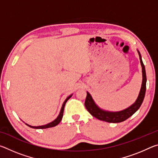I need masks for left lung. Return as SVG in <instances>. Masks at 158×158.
<instances>
[{
	"mask_svg": "<svg viewBox=\"0 0 158 158\" xmlns=\"http://www.w3.org/2000/svg\"><path fill=\"white\" fill-rule=\"evenodd\" d=\"M139 55V59L141 67H142V76H143V80H142V84H141V88L139 94L138 98L137 100L133 105H131L130 107L124 109L123 111H105L99 108V106L95 103L94 100H93L91 95H90L89 92H87L86 98L85 100V108L88 110V111L93 116L95 117L100 121L108 122V123H121L127 120L128 118H130L131 116L137 111L142 104L144 96H145L146 93V70H145V66H144L143 61L141 60V54L139 51L137 50Z\"/></svg>",
	"mask_w": 158,
	"mask_h": 158,
	"instance_id": "obj_1",
	"label": "left lung"
}]
</instances>
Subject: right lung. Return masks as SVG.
<instances>
[{
	"mask_svg": "<svg viewBox=\"0 0 158 158\" xmlns=\"http://www.w3.org/2000/svg\"><path fill=\"white\" fill-rule=\"evenodd\" d=\"M72 95H70L68 96V97L66 98V100H65V102H64L63 104L62 107H61L59 115H58V116L54 120V121H53L52 122H51V123H48L47 125H41V126H31V125H29L28 124H26H26L28 126L30 127L35 128V129H46V128H49V127H52L56 126V125L61 121V120H62V118H63V116L64 107H65V104L67 102V101H68L69 99L72 97Z\"/></svg>",
	"mask_w": 158,
	"mask_h": 158,
	"instance_id": "1",
	"label": "right lung"
}]
</instances>
